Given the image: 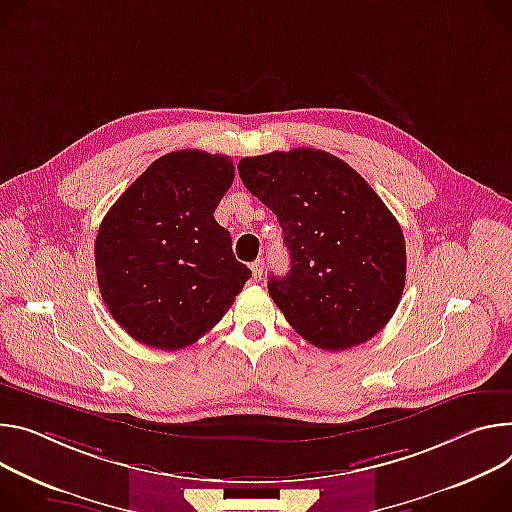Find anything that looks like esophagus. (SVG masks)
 Masks as SVG:
<instances>
[{
	"label": "esophagus",
	"mask_w": 512,
	"mask_h": 512,
	"mask_svg": "<svg viewBox=\"0 0 512 512\" xmlns=\"http://www.w3.org/2000/svg\"><path fill=\"white\" fill-rule=\"evenodd\" d=\"M251 271H253V280H255V282H259L261 277H263V261H261V259H257V261L251 265Z\"/></svg>",
	"instance_id": "obj_1"
}]
</instances>
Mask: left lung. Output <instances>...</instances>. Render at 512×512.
<instances>
[{
	"instance_id": "left-lung-1",
	"label": "left lung",
	"mask_w": 512,
	"mask_h": 512,
	"mask_svg": "<svg viewBox=\"0 0 512 512\" xmlns=\"http://www.w3.org/2000/svg\"><path fill=\"white\" fill-rule=\"evenodd\" d=\"M239 175L284 230L292 267L267 290L294 331L327 351L376 337L406 280L402 228L380 196L318 149L245 157Z\"/></svg>"
}]
</instances>
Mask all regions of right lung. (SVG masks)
Returning <instances> with one entry per match:
<instances>
[{"instance_id":"obj_1","label":"right lung","mask_w":512,"mask_h":512,"mask_svg":"<svg viewBox=\"0 0 512 512\" xmlns=\"http://www.w3.org/2000/svg\"><path fill=\"white\" fill-rule=\"evenodd\" d=\"M235 167L188 149L153 161L116 200L96 237L106 308L138 343L175 351L226 314L251 277L214 220Z\"/></svg>"}]
</instances>
